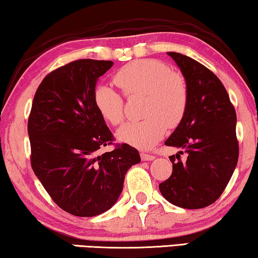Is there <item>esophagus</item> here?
I'll list each match as a JSON object with an SVG mask.
<instances>
[{"instance_id": "34e87169", "label": "esophagus", "mask_w": 258, "mask_h": 258, "mask_svg": "<svg viewBox=\"0 0 258 258\" xmlns=\"http://www.w3.org/2000/svg\"><path fill=\"white\" fill-rule=\"evenodd\" d=\"M141 158H142V160H144V162H151V160L155 159V156L148 155V154H143V152H142Z\"/></svg>"}]
</instances>
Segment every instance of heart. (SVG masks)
Listing matches in <instances>:
<instances>
[{"mask_svg": "<svg viewBox=\"0 0 258 258\" xmlns=\"http://www.w3.org/2000/svg\"><path fill=\"white\" fill-rule=\"evenodd\" d=\"M114 81L128 98H144V120L126 123L116 138L138 149H151L165 135L167 126L174 128L185 116L188 88L184 77L155 59H138L120 69ZM94 104L106 122L117 125L123 121V100L109 86L95 88Z\"/></svg>", "mask_w": 258, "mask_h": 258, "instance_id": "heart-1", "label": "heart"}]
</instances>
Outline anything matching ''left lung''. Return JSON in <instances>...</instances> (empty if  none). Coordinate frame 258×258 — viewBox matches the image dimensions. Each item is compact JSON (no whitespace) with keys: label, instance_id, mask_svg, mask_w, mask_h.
<instances>
[{"label":"left lung","instance_id":"left-lung-1","mask_svg":"<svg viewBox=\"0 0 258 258\" xmlns=\"http://www.w3.org/2000/svg\"><path fill=\"white\" fill-rule=\"evenodd\" d=\"M187 84L185 116L165 141L180 149L170 156L172 174L159 191L175 206L187 210L215 203L225 191L238 159L236 113L221 81L207 67L177 52H167ZM185 152L184 162L180 154Z\"/></svg>","mask_w":258,"mask_h":258}]
</instances>
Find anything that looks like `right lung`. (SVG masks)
<instances>
[{
	"label": "right lung",
	"mask_w": 258,
	"mask_h": 258,
	"mask_svg": "<svg viewBox=\"0 0 258 258\" xmlns=\"http://www.w3.org/2000/svg\"><path fill=\"white\" fill-rule=\"evenodd\" d=\"M110 60L80 59L44 78L28 122L31 166L61 210L89 218L110 210L123 189L125 173L141 157L122 144L98 155L113 135L94 104L99 78Z\"/></svg>",
	"instance_id": "obj_1"
}]
</instances>
